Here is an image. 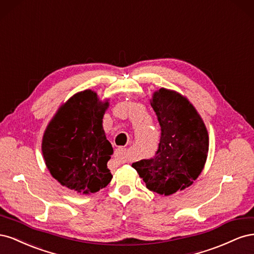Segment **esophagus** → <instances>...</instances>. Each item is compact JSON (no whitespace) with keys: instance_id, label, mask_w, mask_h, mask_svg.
Here are the masks:
<instances>
[{"instance_id":"obj_1","label":"esophagus","mask_w":254,"mask_h":254,"mask_svg":"<svg viewBox=\"0 0 254 254\" xmlns=\"http://www.w3.org/2000/svg\"><path fill=\"white\" fill-rule=\"evenodd\" d=\"M115 157H117L119 160H121L122 162H126L128 158L127 149L124 147H119L117 151H115Z\"/></svg>"}]
</instances>
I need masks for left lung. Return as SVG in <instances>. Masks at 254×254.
I'll return each mask as SVG.
<instances>
[{
  "label": "left lung",
  "instance_id": "8db88e82",
  "mask_svg": "<svg viewBox=\"0 0 254 254\" xmlns=\"http://www.w3.org/2000/svg\"><path fill=\"white\" fill-rule=\"evenodd\" d=\"M150 105L161 126L156 156L132 164L157 194L170 196L190 187L201 174L209 152L204 122L189 99L174 90L153 92Z\"/></svg>",
  "mask_w": 254,
  "mask_h": 254
}]
</instances>
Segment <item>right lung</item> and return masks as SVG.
I'll return each instance as SVG.
<instances>
[{
	"label": "right lung",
	"instance_id": "add662e5",
	"mask_svg": "<svg viewBox=\"0 0 254 254\" xmlns=\"http://www.w3.org/2000/svg\"><path fill=\"white\" fill-rule=\"evenodd\" d=\"M109 99L101 101L90 89L61 105L42 137V155L53 178L61 186L88 195L106 188L112 179L107 163L113 153L103 119Z\"/></svg>",
	"mask_w": 254,
	"mask_h": 254
}]
</instances>
